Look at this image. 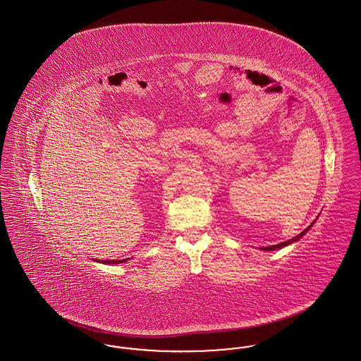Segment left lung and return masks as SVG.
I'll list each match as a JSON object with an SVG mask.
<instances>
[{
  "label": "left lung",
  "instance_id": "8db88e82",
  "mask_svg": "<svg viewBox=\"0 0 361 361\" xmlns=\"http://www.w3.org/2000/svg\"><path fill=\"white\" fill-rule=\"evenodd\" d=\"M312 224H311V226H312ZM311 226H309V227H307L305 231H302V233H300L298 237H295V238H292V240H286V242H281V243H277V245H272V246H268V247H262V249H264V250H276V249H281V247H284V246L290 245V243H292V242H295V240H299L302 235H305V234H306V231L309 230Z\"/></svg>",
  "mask_w": 361,
  "mask_h": 361
}]
</instances>
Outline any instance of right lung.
<instances>
[{
  "label": "right lung",
  "instance_id": "right-lung-1",
  "mask_svg": "<svg viewBox=\"0 0 361 361\" xmlns=\"http://www.w3.org/2000/svg\"><path fill=\"white\" fill-rule=\"evenodd\" d=\"M124 261H127V259H106V261H100V262H104V264H121Z\"/></svg>",
  "mask_w": 361,
  "mask_h": 361
}]
</instances>
